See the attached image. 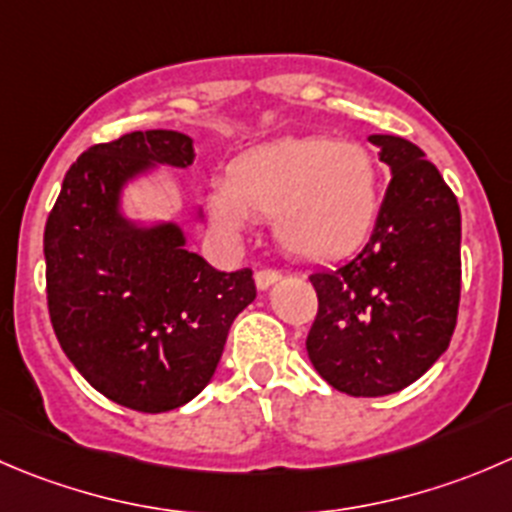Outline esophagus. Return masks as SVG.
<instances>
[{
    "label": "esophagus",
    "instance_id": "obj_1",
    "mask_svg": "<svg viewBox=\"0 0 512 512\" xmlns=\"http://www.w3.org/2000/svg\"><path fill=\"white\" fill-rule=\"evenodd\" d=\"M277 280H280V272H277V270H260V272H255L257 290H270V287L275 285Z\"/></svg>",
    "mask_w": 512,
    "mask_h": 512
}]
</instances>
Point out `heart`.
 I'll use <instances>...</instances> for the list:
<instances>
[{"label": "heart", "mask_w": 512, "mask_h": 512, "mask_svg": "<svg viewBox=\"0 0 512 512\" xmlns=\"http://www.w3.org/2000/svg\"><path fill=\"white\" fill-rule=\"evenodd\" d=\"M380 175L370 150L322 135L280 137L242 152L225 182L207 192V217L227 240L252 217L272 220L277 242L297 260L352 255L375 230Z\"/></svg>", "instance_id": "b5f03b06"}]
</instances>
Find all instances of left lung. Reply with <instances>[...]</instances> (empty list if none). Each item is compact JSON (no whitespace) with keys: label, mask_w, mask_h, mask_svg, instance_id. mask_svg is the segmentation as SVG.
<instances>
[{"label":"left lung","mask_w":512,"mask_h":512,"mask_svg":"<svg viewBox=\"0 0 512 512\" xmlns=\"http://www.w3.org/2000/svg\"><path fill=\"white\" fill-rule=\"evenodd\" d=\"M390 170L375 230L352 260L310 275L312 367L340 393L382 398L448 350L460 302V207L413 142L370 135Z\"/></svg>","instance_id":"8db88e82"}]
</instances>
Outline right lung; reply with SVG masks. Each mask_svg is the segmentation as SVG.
I'll return each instance as SVG.
<instances>
[{"label": "right lung", "instance_id": "right-lung-1", "mask_svg": "<svg viewBox=\"0 0 512 512\" xmlns=\"http://www.w3.org/2000/svg\"><path fill=\"white\" fill-rule=\"evenodd\" d=\"M192 160L190 137L170 130L89 147L44 227L49 317L64 355L97 393L140 413L182 408L207 388L232 322L257 295L252 270H215L177 222L127 212L132 187Z\"/></svg>", "mask_w": 512, "mask_h": 512}]
</instances>
